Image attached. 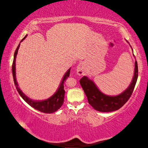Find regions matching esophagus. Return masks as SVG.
<instances>
[{
    "label": "esophagus",
    "instance_id": "obj_1",
    "mask_svg": "<svg viewBox=\"0 0 148 148\" xmlns=\"http://www.w3.org/2000/svg\"><path fill=\"white\" fill-rule=\"evenodd\" d=\"M84 64L82 63H80L78 66L77 67V73L79 75H82L84 73Z\"/></svg>",
    "mask_w": 148,
    "mask_h": 148
}]
</instances>
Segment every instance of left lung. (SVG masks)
<instances>
[{"label":"left lung","instance_id":"obj_1","mask_svg":"<svg viewBox=\"0 0 148 148\" xmlns=\"http://www.w3.org/2000/svg\"><path fill=\"white\" fill-rule=\"evenodd\" d=\"M138 64L135 61L134 77L130 86L123 93L116 96H108L103 94L95 86L94 82L87 77H82L80 80V84L86 95L89 104L95 110L103 112H112L123 107L131 96L138 79Z\"/></svg>","mask_w":148,"mask_h":148}]
</instances>
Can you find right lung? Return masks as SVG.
<instances>
[{
    "label": "right lung",
    "instance_id": "add662e5",
    "mask_svg": "<svg viewBox=\"0 0 148 148\" xmlns=\"http://www.w3.org/2000/svg\"><path fill=\"white\" fill-rule=\"evenodd\" d=\"M27 36H25L24 38H23V40L21 41V42L24 40V39L27 37ZM20 43L16 49V50L15 51L14 53V61H13L12 64V75L13 77H14V81L15 88L17 90V92H19V95L21 96V97L24 99L26 102H27L28 105H30L31 107H33L35 109L40 111L41 112L44 113H53L56 112V110H58L60 108L62 107V104L64 103V95H65V90L64 88V81H66L67 77H69L70 74V70L69 69L67 73L65 74L63 79H62V81L61 82L60 85V87L58 88L57 92L54 94L53 96L49 98L48 99H46L45 101H32L30 99V98L26 96V95L23 94L21 92V90L19 89V88L18 87V84L16 81V77H15V59H16V56L18 52V49L19 48Z\"/></svg>",
    "mask_w": 148,
    "mask_h": 148
}]
</instances>
